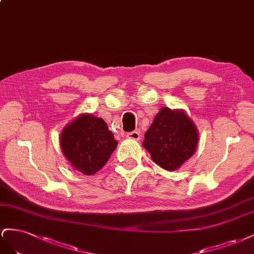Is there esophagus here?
I'll list each match as a JSON object with an SVG mask.
<instances>
[{
	"instance_id": "obj_1",
	"label": "esophagus",
	"mask_w": 254,
	"mask_h": 254,
	"mask_svg": "<svg viewBox=\"0 0 254 254\" xmlns=\"http://www.w3.org/2000/svg\"><path fill=\"white\" fill-rule=\"evenodd\" d=\"M127 138H129V139H133V140H139V139H140V137H141V135H140V133H139V132L135 131V132L128 133V134L127 135Z\"/></svg>"
}]
</instances>
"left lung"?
Masks as SVG:
<instances>
[{"label": "left lung", "mask_w": 254, "mask_h": 254, "mask_svg": "<svg viewBox=\"0 0 254 254\" xmlns=\"http://www.w3.org/2000/svg\"><path fill=\"white\" fill-rule=\"evenodd\" d=\"M198 141V128L190 116L183 110L162 107L144 134L142 146L155 164L175 171L193 155Z\"/></svg>", "instance_id": "8db88e82"}]
</instances>
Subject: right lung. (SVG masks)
<instances>
[{
    "label": "right lung",
    "instance_id": "add662e5",
    "mask_svg": "<svg viewBox=\"0 0 254 254\" xmlns=\"http://www.w3.org/2000/svg\"><path fill=\"white\" fill-rule=\"evenodd\" d=\"M60 144L72 169L92 176L103 168L118 141L102 118L83 113L63 128Z\"/></svg>",
    "mask_w": 254,
    "mask_h": 254
}]
</instances>
